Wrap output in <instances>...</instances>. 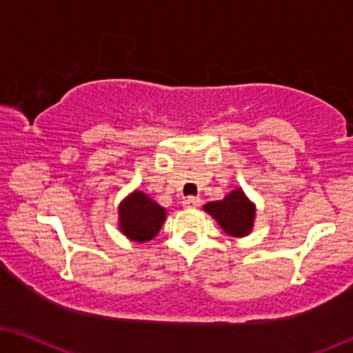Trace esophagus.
<instances>
[{
	"label": "esophagus",
	"mask_w": 353,
	"mask_h": 353,
	"mask_svg": "<svg viewBox=\"0 0 353 353\" xmlns=\"http://www.w3.org/2000/svg\"><path fill=\"white\" fill-rule=\"evenodd\" d=\"M199 205H201L199 197H186V199H183V207H186V209H196V207Z\"/></svg>",
	"instance_id": "34e87169"
}]
</instances>
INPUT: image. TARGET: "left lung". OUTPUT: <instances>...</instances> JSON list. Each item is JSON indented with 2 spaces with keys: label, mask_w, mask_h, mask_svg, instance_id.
I'll return each instance as SVG.
<instances>
[{
  "label": "left lung",
  "mask_w": 353,
  "mask_h": 353,
  "mask_svg": "<svg viewBox=\"0 0 353 353\" xmlns=\"http://www.w3.org/2000/svg\"><path fill=\"white\" fill-rule=\"evenodd\" d=\"M214 216L220 228L233 238H244L254 230L257 207L245 196L243 188H236L221 201H212L202 207Z\"/></svg>",
  "instance_id": "8db88e82"
}]
</instances>
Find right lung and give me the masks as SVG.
Wrapping results in <instances>:
<instances>
[{"label":"right lung","instance_id":"add662e5","mask_svg":"<svg viewBox=\"0 0 353 353\" xmlns=\"http://www.w3.org/2000/svg\"><path fill=\"white\" fill-rule=\"evenodd\" d=\"M165 219V207L139 190L130 192L119 204V230L134 243H148L156 238Z\"/></svg>","mask_w":353,"mask_h":353}]
</instances>
